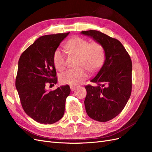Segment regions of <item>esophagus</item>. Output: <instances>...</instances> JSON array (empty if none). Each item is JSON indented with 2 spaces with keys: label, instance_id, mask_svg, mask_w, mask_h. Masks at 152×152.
Segmentation results:
<instances>
[{
  "label": "esophagus",
  "instance_id": "1",
  "mask_svg": "<svg viewBox=\"0 0 152 152\" xmlns=\"http://www.w3.org/2000/svg\"><path fill=\"white\" fill-rule=\"evenodd\" d=\"M77 86H70V89H71V91H74V90L77 88Z\"/></svg>",
  "mask_w": 152,
  "mask_h": 152
}]
</instances>
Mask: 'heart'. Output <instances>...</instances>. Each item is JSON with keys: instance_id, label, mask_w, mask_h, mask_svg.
<instances>
[{"instance_id": "heart-1", "label": "heart", "mask_w": 152, "mask_h": 152, "mask_svg": "<svg viewBox=\"0 0 152 152\" xmlns=\"http://www.w3.org/2000/svg\"><path fill=\"white\" fill-rule=\"evenodd\" d=\"M65 48L69 53L79 56L78 66L81 67L61 73L59 79L63 84L76 85L81 83L88 77V70L91 72L98 71L104 62V49L98 42L89 43L83 38L75 37L68 41ZM53 62L58 70H63L65 67V56L59 49L54 51Z\"/></svg>"}]
</instances>
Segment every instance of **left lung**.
I'll use <instances>...</instances> for the list:
<instances>
[{
  "instance_id": "1",
  "label": "left lung",
  "mask_w": 152,
  "mask_h": 152,
  "mask_svg": "<svg viewBox=\"0 0 152 152\" xmlns=\"http://www.w3.org/2000/svg\"><path fill=\"white\" fill-rule=\"evenodd\" d=\"M80 34L102 44L105 60L96 75L90 81L97 84L85 86L84 100L88 116L99 122L115 117L125 107L132 90V61L123 45L117 39L97 30L82 31Z\"/></svg>"
}]
</instances>
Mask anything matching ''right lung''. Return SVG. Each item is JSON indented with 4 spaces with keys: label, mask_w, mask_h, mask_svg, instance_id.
Returning <instances> with one entry per match:
<instances>
[{
    "label": "right lung",
    "mask_w": 152,
    "mask_h": 152,
    "mask_svg": "<svg viewBox=\"0 0 152 152\" xmlns=\"http://www.w3.org/2000/svg\"><path fill=\"white\" fill-rule=\"evenodd\" d=\"M69 34L40 37L21 54L18 61L16 87L22 107L29 117L40 124H54L65 113L70 86H61L51 91L45 87L57 83L53 55Z\"/></svg>",
    "instance_id": "add662e5"
}]
</instances>
